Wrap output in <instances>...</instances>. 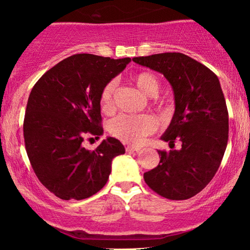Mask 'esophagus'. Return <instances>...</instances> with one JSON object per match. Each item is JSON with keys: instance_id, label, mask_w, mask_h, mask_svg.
Listing matches in <instances>:
<instances>
[{"instance_id": "1", "label": "esophagus", "mask_w": 250, "mask_h": 250, "mask_svg": "<svg viewBox=\"0 0 250 250\" xmlns=\"http://www.w3.org/2000/svg\"><path fill=\"white\" fill-rule=\"evenodd\" d=\"M141 150V146H126V151H139Z\"/></svg>"}]
</instances>
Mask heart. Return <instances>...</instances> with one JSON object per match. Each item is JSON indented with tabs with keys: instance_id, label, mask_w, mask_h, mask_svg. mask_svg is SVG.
I'll list each match as a JSON object with an SVG mask.
<instances>
[{
	"instance_id": "b5f03b06",
	"label": "heart",
	"mask_w": 250,
	"mask_h": 250,
	"mask_svg": "<svg viewBox=\"0 0 250 250\" xmlns=\"http://www.w3.org/2000/svg\"><path fill=\"white\" fill-rule=\"evenodd\" d=\"M133 82L143 93L153 97L159 92V83L153 75L139 73L133 76ZM116 82L104 85L100 93V105L104 111L110 110L114 104ZM108 129L111 135L131 145H140L146 136L156 129V121L149 115H119L109 122Z\"/></svg>"
}]
</instances>
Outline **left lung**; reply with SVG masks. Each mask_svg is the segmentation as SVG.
Returning <instances> with one entry per match:
<instances>
[{"label":"left lung","mask_w":250,"mask_h":250,"mask_svg":"<svg viewBox=\"0 0 250 250\" xmlns=\"http://www.w3.org/2000/svg\"><path fill=\"white\" fill-rule=\"evenodd\" d=\"M162 73L172 85L175 112L162 140L180 150H158L160 162L143 174L159 196L184 200L199 193L221 165L229 139V114L220 81L209 68L179 52L133 58Z\"/></svg>","instance_id":"1"}]
</instances>
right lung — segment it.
I'll list each match as a JSON object with an SVG mask.
<instances>
[{
	"mask_svg": "<svg viewBox=\"0 0 250 250\" xmlns=\"http://www.w3.org/2000/svg\"><path fill=\"white\" fill-rule=\"evenodd\" d=\"M129 61L74 54L34 85L23 119L27 156L37 179L60 199L93 196L107 183L112 159L125 153L115 138L104 140L93 151L82 142L104 133L100 93Z\"/></svg>",
	"mask_w": 250,
	"mask_h": 250,
	"instance_id": "1",
	"label": "right lung"
}]
</instances>
